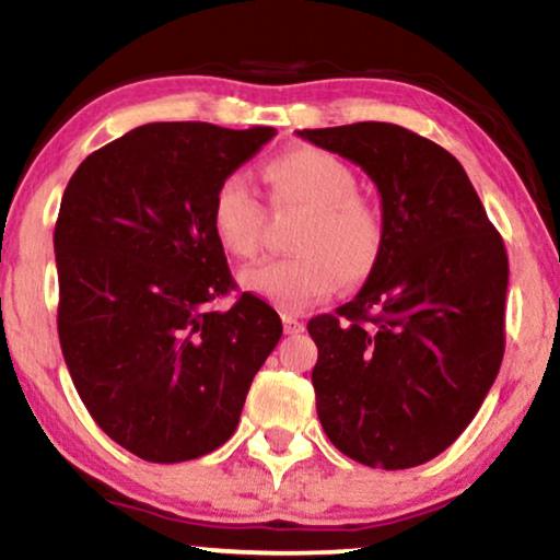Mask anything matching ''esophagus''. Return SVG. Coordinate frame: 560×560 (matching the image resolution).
Masks as SVG:
<instances>
[{
  "label": "esophagus",
  "instance_id": "1",
  "mask_svg": "<svg viewBox=\"0 0 560 560\" xmlns=\"http://www.w3.org/2000/svg\"><path fill=\"white\" fill-rule=\"evenodd\" d=\"M282 327H285V335H301L303 329H306V324H303L299 316L285 314V316H282Z\"/></svg>",
  "mask_w": 560,
  "mask_h": 560
}]
</instances>
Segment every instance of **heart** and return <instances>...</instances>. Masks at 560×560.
I'll return each instance as SVG.
<instances>
[{"mask_svg":"<svg viewBox=\"0 0 560 560\" xmlns=\"http://www.w3.org/2000/svg\"><path fill=\"white\" fill-rule=\"evenodd\" d=\"M275 210L299 207L293 233L299 254L246 267L241 285L259 299L301 312L329 299L345 282H363L384 248V215L376 202L358 195L355 171L319 148H293L269 158L261 168ZM218 244L236 259L259 254L265 207L244 174H228L210 202Z\"/></svg>","mask_w":560,"mask_h":560,"instance_id":"heart-1","label":"heart"}]
</instances>
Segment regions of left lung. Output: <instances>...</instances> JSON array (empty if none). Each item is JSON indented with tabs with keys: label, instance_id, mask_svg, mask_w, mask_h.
<instances>
[{
	"label": "left lung",
	"instance_id": "8db88e82",
	"mask_svg": "<svg viewBox=\"0 0 560 560\" xmlns=\"http://www.w3.org/2000/svg\"><path fill=\"white\" fill-rule=\"evenodd\" d=\"M369 174L384 248L361 293L314 316L316 412L350 459L407 470L480 410L503 358L509 259L457 158L384 121L303 129Z\"/></svg>",
	"mask_w": 560,
	"mask_h": 560
}]
</instances>
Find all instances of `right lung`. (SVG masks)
Returning <instances> with one entry per match:
<instances>
[{
    "label": "right lung",
    "instance_id": "1",
    "mask_svg": "<svg viewBox=\"0 0 560 560\" xmlns=\"http://www.w3.org/2000/svg\"><path fill=\"white\" fill-rule=\"evenodd\" d=\"M272 137L144 124L88 155L61 197V353L95 423L140 459L171 465L223 446L280 340L278 312L257 295L212 306L236 288L212 195Z\"/></svg>",
    "mask_w": 560,
    "mask_h": 560
}]
</instances>
